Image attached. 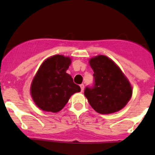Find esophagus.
<instances>
[{
    "instance_id": "34e87169",
    "label": "esophagus",
    "mask_w": 155,
    "mask_h": 155,
    "mask_svg": "<svg viewBox=\"0 0 155 155\" xmlns=\"http://www.w3.org/2000/svg\"><path fill=\"white\" fill-rule=\"evenodd\" d=\"M80 87H81V91L83 92V91H84V87H84V85H83V84H81V85H80Z\"/></svg>"
}]
</instances>
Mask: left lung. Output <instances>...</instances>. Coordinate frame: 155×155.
<instances>
[{"mask_svg":"<svg viewBox=\"0 0 155 155\" xmlns=\"http://www.w3.org/2000/svg\"><path fill=\"white\" fill-rule=\"evenodd\" d=\"M94 70V85L87 86L84 94L89 104L101 114H110L124 108L132 96L129 81L113 61L98 55L89 61Z\"/></svg>","mask_w":155,"mask_h":155,"instance_id":"1","label":"left lung"}]
</instances>
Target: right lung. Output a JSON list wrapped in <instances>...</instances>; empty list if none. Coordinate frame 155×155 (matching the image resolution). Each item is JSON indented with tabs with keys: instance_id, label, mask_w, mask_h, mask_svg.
Wrapping results in <instances>:
<instances>
[{
	"instance_id": "1",
	"label": "right lung",
	"mask_w": 155,
	"mask_h": 155,
	"mask_svg": "<svg viewBox=\"0 0 155 155\" xmlns=\"http://www.w3.org/2000/svg\"><path fill=\"white\" fill-rule=\"evenodd\" d=\"M70 64L69 57L56 54L46 59L39 68L31 83V94L36 105L42 110L59 112L71 95L81 91L66 73Z\"/></svg>"
}]
</instances>
